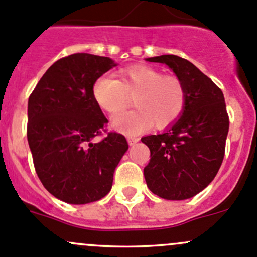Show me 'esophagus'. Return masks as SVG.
Masks as SVG:
<instances>
[{"instance_id": "34e87169", "label": "esophagus", "mask_w": 257, "mask_h": 257, "mask_svg": "<svg viewBox=\"0 0 257 257\" xmlns=\"http://www.w3.org/2000/svg\"><path fill=\"white\" fill-rule=\"evenodd\" d=\"M138 142H139V138H137V137H128L129 145H134L136 143H138Z\"/></svg>"}]
</instances>
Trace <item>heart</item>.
I'll return each instance as SVG.
<instances>
[{
    "instance_id": "1",
    "label": "heart",
    "mask_w": 257,
    "mask_h": 257,
    "mask_svg": "<svg viewBox=\"0 0 257 257\" xmlns=\"http://www.w3.org/2000/svg\"><path fill=\"white\" fill-rule=\"evenodd\" d=\"M133 97L137 110L120 114L112 121L114 129L126 134L139 133L153 123L157 128H165L180 118L186 105L183 82L153 67H126L116 73V79L100 77L93 85L97 105L112 115L125 109Z\"/></svg>"
}]
</instances>
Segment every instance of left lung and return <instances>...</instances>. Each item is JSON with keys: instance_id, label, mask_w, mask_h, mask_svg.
<instances>
[{"instance_id": "1", "label": "left lung", "mask_w": 257, "mask_h": 257, "mask_svg": "<svg viewBox=\"0 0 257 257\" xmlns=\"http://www.w3.org/2000/svg\"><path fill=\"white\" fill-rule=\"evenodd\" d=\"M164 63L183 82L186 105L162 134L142 142L150 149L144 178L152 193L167 200H185L206 188L221 167L229 115L221 89L191 62L174 56L147 58Z\"/></svg>"}]
</instances>
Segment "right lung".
Returning a JSON list of instances; mask_svg holds the SVG:
<instances>
[{"instance_id": "1", "label": "right lung", "mask_w": 257, "mask_h": 257, "mask_svg": "<svg viewBox=\"0 0 257 257\" xmlns=\"http://www.w3.org/2000/svg\"><path fill=\"white\" fill-rule=\"evenodd\" d=\"M109 57L74 53L47 69L28 98L27 139L41 183L59 200L88 204L104 198L128 150L125 137L105 132L108 119L93 85L115 67Z\"/></svg>"}]
</instances>
